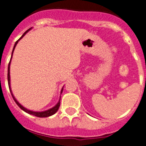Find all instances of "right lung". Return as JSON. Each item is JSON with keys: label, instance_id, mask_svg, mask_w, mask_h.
I'll return each instance as SVG.
<instances>
[{"label": "right lung", "instance_id": "1", "mask_svg": "<svg viewBox=\"0 0 146 146\" xmlns=\"http://www.w3.org/2000/svg\"><path fill=\"white\" fill-rule=\"evenodd\" d=\"M31 29H32V27L29 28V29H27V31H26L25 33H24L22 35L21 37L18 39L16 42H15V45H14V47H13V52H12V56H11V59H10V61H9V65H8V74H7V79H8L9 88L10 93H11V94H12V96H13V98L14 99L15 102H16L17 105H18V107L20 108L21 110H23V111H25V112L27 113H29V114L33 115V116H35V117H50V116H52V115H53L54 113H56L58 111V108H59V106H60V100H61V96H60V99H59V100H58V103L56 104L54 107L48 109V110H46V111H30V110H29V109H27V108H24L23 105H21V104L18 102V100H17L16 99H15V97L14 96V95H13V91H12V89H11V85H10V64H11V60H12V58H13V52H14L15 48V46H16V45H17V44L18 43V41H20L21 39L24 37V35L27 33L28 32H29ZM62 91H63V88H62V90H61V94H62Z\"/></svg>", "mask_w": 146, "mask_h": 146}]
</instances>
